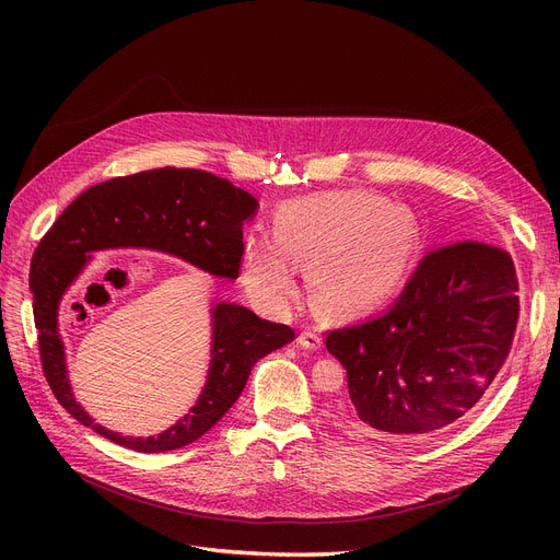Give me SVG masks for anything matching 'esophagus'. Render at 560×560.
Masks as SVG:
<instances>
[{"mask_svg": "<svg viewBox=\"0 0 560 560\" xmlns=\"http://www.w3.org/2000/svg\"><path fill=\"white\" fill-rule=\"evenodd\" d=\"M300 347L304 349H311V351H319L322 349V338L315 334V331H304L300 338H298Z\"/></svg>", "mask_w": 560, "mask_h": 560, "instance_id": "esophagus-1", "label": "esophagus"}]
</instances>
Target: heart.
Here are the masks:
<instances>
[{"instance_id":"obj_1","label":"heart","mask_w":560,"mask_h":560,"mask_svg":"<svg viewBox=\"0 0 560 560\" xmlns=\"http://www.w3.org/2000/svg\"><path fill=\"white\" fill-rule=\"evenodd\" d=\"M420 254L416 220L368 192H327L290 201L275 215V238L249 235L243 281L268 308L298 295L295 265H308L313 304L331 317L368 315L390 302Z\"/></svg>"}]
</instances>
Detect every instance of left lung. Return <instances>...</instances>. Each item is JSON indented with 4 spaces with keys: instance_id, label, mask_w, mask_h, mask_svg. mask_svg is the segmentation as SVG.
<instances>
[{
    "instance_id": "8db88e82",
    "label": "left lung",
    "mask_w": 560,
    "mask_h": 560,
    "mask_svg": "<svg viewBox=\"0 0 560 560\" xmlns=\"http://www.w3.org/2000/svg\"><path fill=\"white\" fill-rule=\"evenodd\" d=\"M517 313L506 252L456 243L427 254L388 311L327 336L329 354L347 370L342 418L395 440L450 429L504 365Z\"/></svg>"
}]
</instances>
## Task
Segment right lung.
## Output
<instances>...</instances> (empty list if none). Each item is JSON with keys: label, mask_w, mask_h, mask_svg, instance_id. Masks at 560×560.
I'll return each mask as SVG.
<instances>
[{"label": "right lung", "mask_w": 560, "mask_h": 560, "mask_svg": "<svg viewBox=\"0 0 560 560\" xmlns=\"http://www.w3.org/2000/svg\"><path fill=\"white\" fill-rule=\"evenodd\" d=\"M258 211L247 190L201 170H150L97 184L58 215L34 252L28 288L43 370L68 413L110 443L142 454L186 447L209 431L241 397L249 372L295 331L211 292V363L188 413L156 435H125L97 424L77 401L58 308L93 256L108 249H150L182 258L215 279L238 277L243 226Z\"/></svg>", "instance_id": "1"}]
</instances>
